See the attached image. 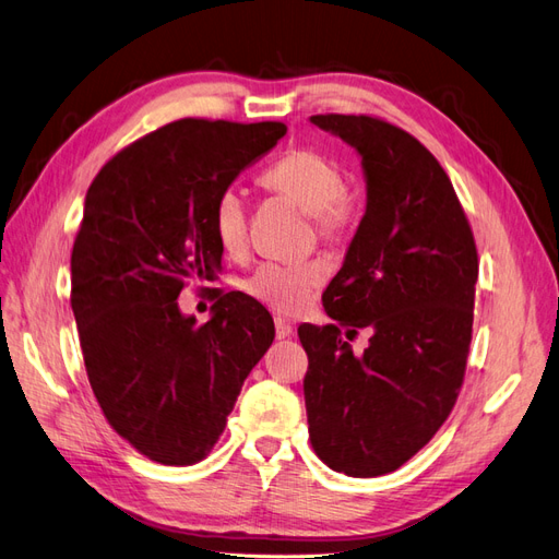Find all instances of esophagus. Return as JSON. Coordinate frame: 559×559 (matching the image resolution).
<instances>
[{
  "instance_id": "obj_1",
  "label": "esophagus",
  "mask_w": 559,
  "mask_h": 559,
  "mask_svg": "<svg viewBox=\"0 0 559 559\" xmlns=\"http://www.w3.org/2000/svg\"><path fill=\"white\" fill-rule=\"evenodd\" d=\"M275 334H277V338H289L294 334V326L286 322V320H282V317H277V320H275Z\"/></svg>"
}]
</instances>
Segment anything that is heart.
<instances>
[{
    "label": "heart",
    "instance_id": "obj_1",
    "mask_svg": "<svg viewBox=\"0 0 559 559\" xmlns=\"http://www.w3.org/2000/svg\"><path fill=\"white\" fill-rule=\"evenodd\" d=\"M261 183L306 211L322 237L341 235L353 216V202L343 190L338 164L317 150L304 147L286 153L261 176ZM211 223L216 242L225 253L235 255L245 249L247 206L235 188L218 194ZM322 280L324 270L314 261L261 263L242 286L265 308L280 314H298L310 306Z\"/></svg>",
    "mask_w": 559,
    "mask_h": 559
}]
</instances>
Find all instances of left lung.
<instances>
[{"mask_svg": "<svg viewBox=\"0 0 559 559\" xmlns=\"http://www.w3.org/2000/svg\"><path fill=\"white\" fill-rule=\"evenodd\" d=\"M355 147L367 209L322 296L334 324H300L314 454L331 471H397L454 409L473 338L477 249L449 176L414 135L367 115H312ZM372 329L355 356L340 326Z\"/></svg>", "mask_w": 559, "mask_h": 559, "instance_id": "1", "label": "left lung"}]
</instances>
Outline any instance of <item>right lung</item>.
I'll return each mask as SVG.
<instances>
[{"instance_id": "add662e5", "label": "right lung", "mask_w": 559, "mask_h": 559, "mask_svg": "<svg viewBox=\"0 0 559 559\" xmlns=\"http://www.w3.org/2000/svg\"><path fill=\"white\" fill-rule=\"evenodd\" d=\"M284 133L178 119L115 155L86 192L70 304L88 383L110 426L157 463L209 454L273 345V317L251 296L223 294L206 324L176 298L218 277L216 198Z\"/></svg>"}]
</instances>
